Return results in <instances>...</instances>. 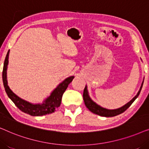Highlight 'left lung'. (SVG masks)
Masks as SVG:
<instances>
[{"mask_svg": "<svg viewBox=\"0 0 149 149\" xmlns=\"http://www.w3.org/2000/svg\"><path fill=\"white\" fill-rule=\"evenodd\" d=\"M143 83H144V81L142 83L141 87H140V89L139 91L138 92L137 95H136L131 101L126 104L125 105H124L123 107L119 108V109H115V110H109V109H104V108L100 107V106H98V105H97L96 104H95V102H93L90 99V97H89L88 93H87L86 86H85L84 91H83V100H84L85 104V106H86V107L91 112V113H94V114H95V115H98L100 116H102V117H114V116L118 115H119V114L123 113L124 111H125L126 110H127L128 108L131 106L132 104L134 102V100H135L138 97V95H139L140 91H141V89H142V85H143Z\"/></svg>", "mask_w": 149, "mask_h": 149, "instance_id": "left-lung-1", "label": "left lung"}]
</instances>
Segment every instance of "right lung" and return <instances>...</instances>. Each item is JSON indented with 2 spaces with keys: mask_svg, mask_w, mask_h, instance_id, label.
Listing matches in <instances>:
<instances>
[{
  "mask_svg": "<svg viewBox=\"0 0 149 149\" xmlns=\"http://www.w3.org/2000/svg\"><path fill=\"white\" fill-rule=\"evenodd\" d=\"M9 50L8 51L7 56H6L5 62H4L3 70V81L4 87L5 91L10 99L13 101L15 105L19 109L20 111L24 112L28 115L32 116H42L48 114L53 113L56 111V109L61 104L62 95L64 91L68 87L70 83L72 82L74 77H70L65 79L62 83H61L52 94L43 103L41 104H32L24 100L19 98L17 95L12 92L7 85V68L8 65V59H9Z\"/></svg>",
  "mask_w": 149,
  "mask_h": 149,
  "instance_id": "add662e5",
  "label": "right lung"
}]
</instances>
